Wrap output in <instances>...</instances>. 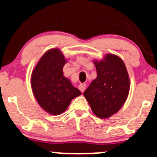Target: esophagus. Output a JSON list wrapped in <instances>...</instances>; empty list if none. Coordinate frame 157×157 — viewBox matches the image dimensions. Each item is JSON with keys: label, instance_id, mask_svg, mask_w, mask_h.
Returning <instances> with one entry per match:
<instances>
[{"label": "esophagus", "instance_id": "obj_1", "mask_svg": "<svg viewBox=\"0 0 157 157\" xmlns=\"http://www.w3.org/2000/svg\"><path fill=\"white\" fill-rule=\"evenodd\" d=\"M86 85L85 84V83H80V84L78 86L79 90H80L81 92L84 91V90H86Z\"/></svg>", "mask_w": 157, "mask_h": 157}]
</instances>
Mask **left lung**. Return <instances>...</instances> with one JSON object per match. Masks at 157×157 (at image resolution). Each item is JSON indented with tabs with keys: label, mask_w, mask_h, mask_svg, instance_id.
<instances>
[{
	"label": "left lung",
	"mask_w": 157,
	"mask_h": 157,
	"mask_svg": "<svg viewBox=\"0 0 157 157\" xmlns=\"http://www.w3.org/2000/svg\"><path fill=\"white\" fill-rule=\"evenodd\" d=\"M94 64L97 77L83 95L93 113L100 118H107L124 105L129 93V77L124 63L115 55L108 54Z\"/></svg>",
	"instance_id": "left-lung-1"
}]
</instances>
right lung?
Segmentation results:
<instances>
[{
  "mask_svg": "<svg viewBox=\"0 0 157 157\" xmlns=\"http://www.w3.org/2000/svg\"><path fill=\"white\" fill-rule=\"evenodd\" d=\"M66 63L58 48L45 52L33 71L31 84L38 103L52 115H60L67 109L71 100L81 94L63 75Z\"/></svg>",
  "mask_w": 157,
  "mask_h": 157,
  "instance_id": "add662e5",
  "label": "right lung"
}]
</instances>
